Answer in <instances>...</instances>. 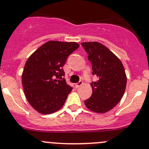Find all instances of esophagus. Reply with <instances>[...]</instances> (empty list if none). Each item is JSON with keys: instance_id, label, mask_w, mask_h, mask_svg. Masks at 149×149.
<instances>
[{"instance_id": "1", "label": "esophagus", "mask_w": 149, "mask_h": 149, "mask_svg": "<svg viewBox=\"0 0 149 149\" xmlns=\"http://www.w3.org/2000/svg\"><path fill=\"white\" fill-rule=\"evenodd\" d=\"M83 84V81H80L79 83H76V85H75V87H76V88H78L79 87H81V86H82Z\"/></svg>"}]
</instances>
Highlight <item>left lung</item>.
Listing matches in <instances>:
<instances>
[{"instance_id": "obj_1", "label": "left lung", "mask_w": 149, "mask_h": 149, "mask_svg": "<svg viewBox=\"0 0 149 149\" xmlns=\"http://www.w3.org/2000/svg\"><path fill=\"white\" fill-rule=\"evenodd\" d=\"M92 63L93 75L98 78L91 83L93 94L84 101L90 110L105 113L122 98L127 86V76L120 58L108 48L97 42L81 43Z\"/></svg>"}]
</instances>
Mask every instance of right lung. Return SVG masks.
Returning <instances> with one entry per match:
<instances>
[{"label": "right lung", "instance_id": "right-lung-1", "mask_svg": "<svg viewBox=\"0 0 149 149\" xmlns=\"http://www.w3.org/2000/svg\"><path fill=\"white\" fill-rule=\"evenodd\" d=\"M78 47L76 42L49 41L27 60L22 74V87L27 101L36 111L48 114L63 107L73 88L63 78L62 67Z\"/></svg>", "mask_w": 149, "mask_h": 149}]
</instances>
